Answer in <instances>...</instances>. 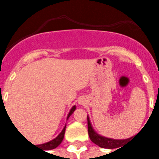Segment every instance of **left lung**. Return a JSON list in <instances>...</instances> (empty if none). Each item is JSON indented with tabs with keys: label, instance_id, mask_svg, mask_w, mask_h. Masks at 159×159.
I'll use <instances>...</instances> for the list:
<instances>
[{
	"label": "left lung",
	"instance_id": "obj_1",
	"mask_svg": "<svg viewBox=\"0 0 159 159\" xmlns=\"http://www.w3.org/2000/svg\"><path fill=\"white\" fill-rule=\"evenodd\" d=\"M88 131H89V135L90 140L93 141V143L96 144L97 146L102 148H107V149H113V148H118L121 147L125 140L131 139H124V140H116V139H111V138H107V137L102 136L97 133L95 130L93 129V126L90 122L89 117L88 116Z\"/></svg>",
	"mask_w": 159,
	"mask_h": 159
}]
</instances>
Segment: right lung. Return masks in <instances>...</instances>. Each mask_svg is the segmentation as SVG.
<instances>
[{
    "label": "right lung",
    "mask_w": 159,
    "mask_h": 159,
    "mask_svg": "<svg viewBox=\"0 0 159 159\" xmlns=\"http://www.w3.org/2000/svg\"><path fill=\"white\" fill-rule=\"evenodd\" d=\"M76 110V106H73L71 107V109L70 110L69 113H68V116H67V119H69V117L72 115V113L74 112V111ZM66 124L64 127V129H62V131L59 133V134L58 136L54 138L53 140H50L48 142H46L44 144H42V145H39L42 147V150H52V149H54L56 147L59 146L61 142H62L63 139H64V136H65V133H66Z\"/></svg>",
    "instance_id": "right-lung-1"
}]
</instances>
